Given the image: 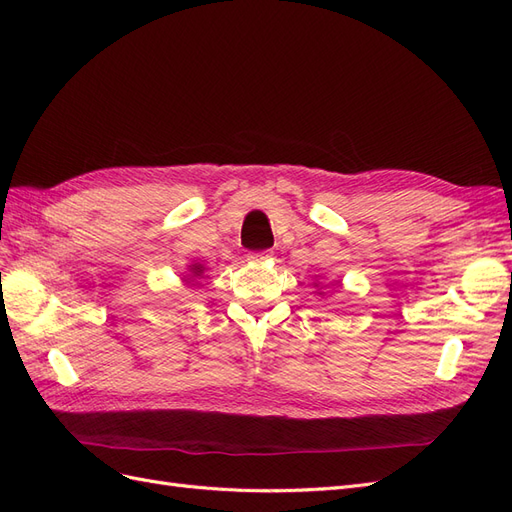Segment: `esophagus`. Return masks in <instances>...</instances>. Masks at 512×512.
<instances>
[{
	"mask_svg": "<svg viewBox=\"0 0 512 512\" xmlns=\"http://www.w3.org/2000/svg\"><path fill=\"white\" fill-rule=\"evenodd\" d=\"M273 256V252H269V250H265V252H250L247 254V260H252V262H265V260H269Z\"/></svg>",
	"mask_w": 512,
	"mask_h": 512,
	"instance_id": "1",
	"label": "esophagus"
}]
</instances>
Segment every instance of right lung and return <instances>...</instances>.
<instances>
[{
	"label": "right lung",
	"mask_w": 512,
	"mask_h": 512,
	"mask_svg": "<svg viewBox=\"0 0 512 512\" xmlns=\"http://www.w3.org/2000/svg\"><path fill=\"white\" fill-rule=\"evenodd\" d=\"M194 273L198 275V273H203V267H200V265H194Z\"/></svg>",
	"instance_id": "add662e5"
}]
</instances>
